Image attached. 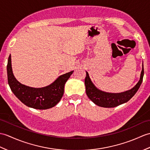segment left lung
I'll return each mask as SVG.
<instances>
[{"label": "left lung", "instance_id": "1", "mask_svg": "<svg viewBox=\"0 0 150 150\" xmlns=\"http://www.w3.org/2000/svg\"><path fill=\"white\" fill-rule=\"evenodd\" d=\"M143 76L144 67L143 62H142L140 79H139L136 85L128 91L119 93H112L105 92L99 89L94 84L91 79L89 77L88 72L86 71V76L84 81L86 94L88 98L98 106L105 108L117 107L127 102L134 96L135 94L138 91L139 88H140Z\"/></svg>", "mask_w": 150, "mask_h": 150}]
</instances>
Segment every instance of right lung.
Returning a JSON list of instances; mask_svg holds the SVG:
<instances>
[{"mask_svg": "<svg viewBox=\"0 0 150 150\" xmlns=\"http://www.w3.org/2000/svg\"><path fill=\"white\" fill-rule=\"evenodd\" d=\"M74 71L60 75L51 84L43 88H32L21 83L13 74L11 56L9 55L7 65L8 84L14 95L27 107L45 110L56 105L64 94L65 83Z\"/></svg>", "mask_w": 150, "mask_h": 150, "instance_id": "1", "label": "right lung"}]
</instances>
